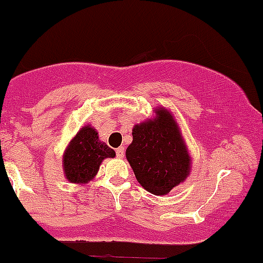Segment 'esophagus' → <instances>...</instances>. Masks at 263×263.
I'll return each mask as SVG.
<instances>
[{
    "mask_svg": "<svg viewBox=\"0 0 263 263\" xmlns=\"http://www.w3.org/2000/svg\"><path fill=\"white\" fill-rule=\"evenodd\" d=\"M116 153H117V157H118V158H123L124 157V147L123 146H119L118 149L116 150Z\"/></svg>",
    "mask_w": 263,
    "mask_h": 263,
    "instance_id": "obj_1",
    "label": "esophagus"
}]
</instances>
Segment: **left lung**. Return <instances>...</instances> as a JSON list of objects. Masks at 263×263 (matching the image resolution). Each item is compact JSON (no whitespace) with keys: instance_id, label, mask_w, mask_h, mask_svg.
Instances as JSON below:
<instances>
[{"instance_id":"left-lung-1","label":"left lung","mask_w":263,"mask_h":263,"mask_svg":"<svg viewBox=\"0 0 263 263\" xmlns=\"http://www.w3.org/2000/svg\"><path fill=\"white\" fill-rule=\"evenodd\" d=\"M132 131L126 157L140 185L155 195H164L182 182L190 170V157L177 123L165 109Z\"/></svg>"}]
</instances>
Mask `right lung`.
I'll use <instances>...</instances> for the list:
<instances>
[{
	"mask_svg": "<svg viewBox=\"0 0 263 263\" xmlns=\"http://www.w3.org/2000/svg\"><path fill=\"white\" fill-rule=\"evenodd\" d=\"M114 157L116 152L99 140L92 127L86 126L76 135L64 154V172L70 182L86 183L95 177L105 158Z\"/></svg>",
	"mask_w": 263,
	"mask_h": 263,
	"instance_id": "right-lung-1",
	"label": "right lung"
}]
</instances>
